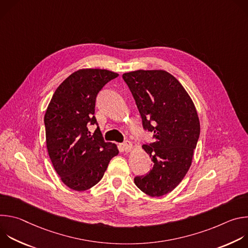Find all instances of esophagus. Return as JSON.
<instances>
[{
	"label": "esophagus",
	"instance_id": "1",
	"mask_svg": "<svg viewBox=\"0 0 248 248\" xmlns=\"http://www.w3.org/2000/svg\"><path fill=\"white\" fill-rule=\"evenodd\" d=\"M123 148L125 152H129L133 148V144L130 142V141H125V142L123 143Z\"/></svg>",
	"mask_w": 248,
	"mask_h": 248
}]
</instances>
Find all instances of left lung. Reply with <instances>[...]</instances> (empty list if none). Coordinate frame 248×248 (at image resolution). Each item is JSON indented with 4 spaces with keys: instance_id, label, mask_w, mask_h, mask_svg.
<instances>
[{
    "instance_id": "left-lung-1",
    "label": "left lung",
    "mask_w": 248,
    "mask_h": 248,
    "mask_svg": "<svg viewBox=\"0 0 248 248\" xmlns=\"http://www.w3.org/2000/svg\"><path fill=\"white\" fill-rule=\"evenodd\" d=\"M142 119L144 129L154 133V142L142 148L153 161L150 171L134 178L144 193L159 197L173 190L190 168L200 134L195 106L180 81L162 69L125 73Z\"/></svg>"
}]
</instances>
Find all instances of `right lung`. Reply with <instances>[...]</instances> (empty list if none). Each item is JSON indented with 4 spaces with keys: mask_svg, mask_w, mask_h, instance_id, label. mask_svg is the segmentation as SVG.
<instances>
[{
    "mask_svg": "<svg viewBox=\"0 0 248 248\" xmlns=\"http://www.w3.org/2000/svg\"><path fill=\"white\" fill-rule=\"evenodd\" d=\"M119 75L107 69L82 68L66 78L55 91L44 117L47 150L62 182L77 191L91 188L103 178L116 144L105 142L97 126L95 102L99 91Z\"/></svg>",
    "mask_w": 248,
    "mask_h": 248,
    "instance_id": "obj_1",
    "label": "right lung"
}]
</instances>
